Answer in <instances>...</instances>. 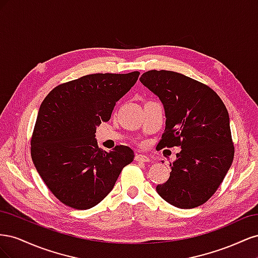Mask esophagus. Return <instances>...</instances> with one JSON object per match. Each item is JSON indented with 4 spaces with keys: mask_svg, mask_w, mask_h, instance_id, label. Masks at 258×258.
Segmentation results:
<instances>
[{
    "mask_svg": "<svg viewBox=\"0 0 258 258\" xmlns=\"http://www.w3.org/2000/svg\"><path fill=\"white\" fill-rule=\"evenodd\" d=\"M136 160L137 161H142V162H148L150 161V157L146 155H142V154H138L136 155Z\"/></svg>",
    "mask_w": 258,
    "mask_h": 258,
    "instance_id": "obj_1",
    "label": "esophagus"
}]
</instances>
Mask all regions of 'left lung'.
<instances>
[{
    "mask_svg": "<svg viewBox=\"0 0 258 258\" xmlns=\"http://www.w3.org/2000/svg\"><path fill=\"white\" fill-rule=\"evenodd\" d=\"M141 83L163 104L166 129L157 147L179 146L159 196L179 209L204 205L217 190L235 155L229 115L209 86L172 71H147Z\"/></svg>",
    "mask_w": 258,
    "mask_h": 258,
    "instance_id": "left-lung-1",
    "label": "left lung"
}]
</instances>
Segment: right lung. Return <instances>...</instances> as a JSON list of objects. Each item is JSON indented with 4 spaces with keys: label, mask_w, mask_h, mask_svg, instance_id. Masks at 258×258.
<instances>
[{
    "label": "right lung",
    "mask_w": 258,
    "mask_h": 258,
    "mask_svg": "<svg viewBox=\"0 0 258 258\" xmlns=\"http://www.w3.org/2000/svg\"><path fill=\"white\" fill-rule=\"evenodd\" d=\"M140 75L97 73L61 84L42 102L31 138V157L53 196L76 210L102 201L123 167L135 158L130 147L99 148L96 129L111 118L115 104Z\"/></svg>",
    "instance_id": "obj_1"
}]
</instances>
